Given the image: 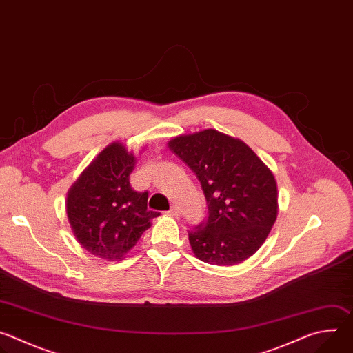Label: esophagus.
Instances as JSON below:
<instances>
[{
    "instance_id": "esophagus-1",
    "label": "esophagus",
    "mask_w": 353,
    "mask_h": 353,
    "mask_svg": "<svg viewBox=\"0 0 353 353\" xmlns=\"http://www.w3.org/2000/svg\"><path fill=\"white\" fill-rule=\"evenodd\" d=\"M168 214H169L170 216H174V218H179V216H180V211H179L177 207H172V208L168 211Z\"/></svg>"
}]
</instances>
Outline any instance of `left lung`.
I'll return each instance as SVG.
<instances>
[{
  "instance_id": "8db88e82",
  "label": "left lung",
  "mask_w": 353,
  "mask_h": 353,
  "mask_svg": "<svg viewBox=\"0 0 353 353\" xmlns=\"http://www.w3.org/2000/svg\"><path fill=\"white\" fill-rule=\"evenodd\" d=\"M169 148L195 173L207 199V221L188 230L195 257L234 265L253 256L278 215L272 172L243 141L212 128L176 137Z\"/></svg>"
}]
</instances>
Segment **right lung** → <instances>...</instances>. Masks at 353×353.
<instances>
[{"instance_id":"add662e5","label":"right lung","mask_w":353,"mask_h":353,"mask_svg":"<svg viewBox=\"0 0 353 353\" xmlns=\"http://www.w3.org/2000/svg\"><path fill=\"white\" fill-rule=\"evenodd\" d=\"M134 154L113 142L82 172L67 195V215L78 243L108 261L123 260L159 212L148 210V191L130 185Z\"/></svg>"}]
</instances>
